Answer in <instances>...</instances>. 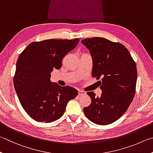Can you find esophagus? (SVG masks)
I'll return each instance as SVG.
<instances>
[{"label": "esophagus", "mask_w": 153, "mask_h": 153, "mask_svg": "<svg viewBox=\"0 0 153 153\" xmlns=\"http://www.w3.org/2000/svg\"><path fill=\"white\" fill-rule=\"evenodd\" d=\"M86 95V93L85 91H78V95L79 96H81V95Z\"/></svg>", "instance_id": "1"}]
</instances>
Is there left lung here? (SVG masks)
Wrapping results in <instances>:
<instances>
[{"mask_svg":"<svg viewBox=\"0 0 153 153\" xmlns=\"http://www.w3.org/2000/svg\"><path fill=\"white\" fill-rule=\"evenodd\" d=\"M81 43L93 58L92 76L100 80L101 97L87 92L91 99L84 113L90 121L108 125L118 120L132 103L136 93L137 70L134 60L124 45L103 37L84 39Z\"/></svg>","mask_w":153,"mask_h":153,"instance_id":"1","label":"left lung"}]
</instances>
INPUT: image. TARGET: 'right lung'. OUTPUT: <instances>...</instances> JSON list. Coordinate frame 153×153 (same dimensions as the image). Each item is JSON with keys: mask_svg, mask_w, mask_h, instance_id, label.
<instances>
[{"mask_svg": "<svg viewBox=\"0 0 153 153\" xmlns=\"http://www.w3.org/2000/svg\"><path fill=\"white\" fill-rule=\"evenodd\" d=\"M79 38L33 42L18 57L13 83L27 114L37 122H52L62 116L68 101L78 91L50 82L51 72L60 69L63 58L76 46Z\"/></svg>", "mask_w": 153, "mask_h": 153, "instance_id": "add662e5", "label": "right lung"}]
</instances>
